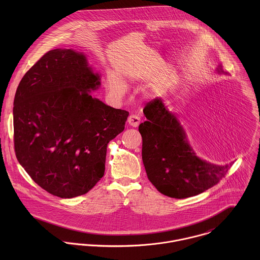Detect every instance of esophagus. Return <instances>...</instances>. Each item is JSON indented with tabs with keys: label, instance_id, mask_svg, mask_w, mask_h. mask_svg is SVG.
I'll return each instance as SVG.
<instances>
[{
	"label": "esophagus",
	"instance_id": "esophagus-1",
	"mask_svg": "<svg viewBox=\"0 0 260 260\" xmlns=\"http://www.w3.org/2000/svg\"><path fill=\"white\" fill-rule=\"evenodd\" d=\"M140 122H141V119H140V117L137 116V115H130V116L128 117V123H129V125L132 126V127H138L139 124H140Z\"/></svg>",
	"mask_w": 260,
	"mask_h": 260
}]
</instances>
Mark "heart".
<instances>
[{"label":"heart","mask_w":260,"mask_h":260,"mask_svg":"<svg viewBox=\"0 0 260 260\" xmlns=\"http://www.w3.org/2000/svg\"><path fill=\"white\" fill-rule=\"evenodd\" d=\"M107 86H108V88H109V90L111 91L112 93H114L118 96L123 95L125 93V90H126L124 83L114 75H110L108 77Z\"/></svg>","instance_id":"1"}]
</instances>
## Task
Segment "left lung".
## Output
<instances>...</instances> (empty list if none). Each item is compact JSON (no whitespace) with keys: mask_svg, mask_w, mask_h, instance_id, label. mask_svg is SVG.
Here are the masks:
<instances>
[{"mask_svg":"<svg viewBox=\"0 0 260 260\" xmlns=\"http://www.w3.org/2000/svg\"><path fill=\"white\" fill-rule=\"evenodd\" d=\"M218 72H223L219 66ZM141 123L142 159L150 182L171 198H188L216 185L231 164L218 166L198 158L186 140L176 116L160 98L148 102Z\"/></svg>","mask_w":260,"mask_h":260,"instance_id":"left-lung-1","label":"left lung"}]
</instances>
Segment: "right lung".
Masks as SVG:
<instances>
[{
    "label": "right lung",
    "mask_w": 260,
    "mask_h": 260,
    "mask_svg": "<svg viewBox=\"0 0 260 260\" xmlns=\"http://www.w3.org/2000/svg\"><path fill=\"white\" fill-rule=\"evenodd\" d=\"M100 76L71 49L43 55L22 78L14 100V147L19 163L48 193L86 194L103 177L107 145L129 112L90 94Z\"/></svg>",
    "instance_id": "add662e5"
}]
</instances>
